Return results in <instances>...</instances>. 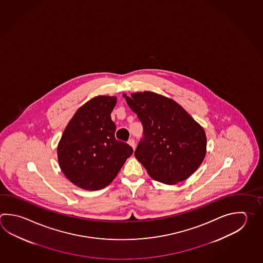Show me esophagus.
<instances>
[{
    "label": "esophagus",
    "instance_id": "esophagus-1",
    "mask_svg": "<svg viewBox=\"0 0 263 263\" xmlns=\"http://www.w3.org/2000/svg\"><path fill=\"white\" fill-rule=\"evenodd\" d=\"M127 143L133 148V149H135V148H136V143H135V140L133 139H129L128 141H127Z\"/></svg>",
    "mask_w": 263,
    "mask_h": 263
}]
</instances>
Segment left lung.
<instances>
[{
	"instance_id": "obj_1",
	"label": "left lung",
	"mask_w": 263,
	"mask_h": 263,
	"mask_svg": "<svg viewBox=\"0 0 263 263\" xmlns=\"http://www.w3.org/2000/svg\"><path fill=\"white\" fill-rule=\"evenodd\" d=\"M143 126L135 156L153 179L178 183L194 174L205 156L203 128L172 99L153 92L124 95Z\"/></svg>"
}]
</instances>
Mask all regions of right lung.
<instances>
[{"instance_id":"1","label":"right lung","mask_w":263,"mask_h":263,"mask_svg":"<svg viewBox=\"0 0 263 263\" xmlns=\"http://www.w3.org/2000/svg\"><path fill=\"white\" fill-rule=\"evenodd\" d=\"M115 97L99 96L83 105L66 126L58 146L62 172L80 188L98 191L108 186L133 154L115 139L110 114Z\"/></svg>"}]
</instances>
